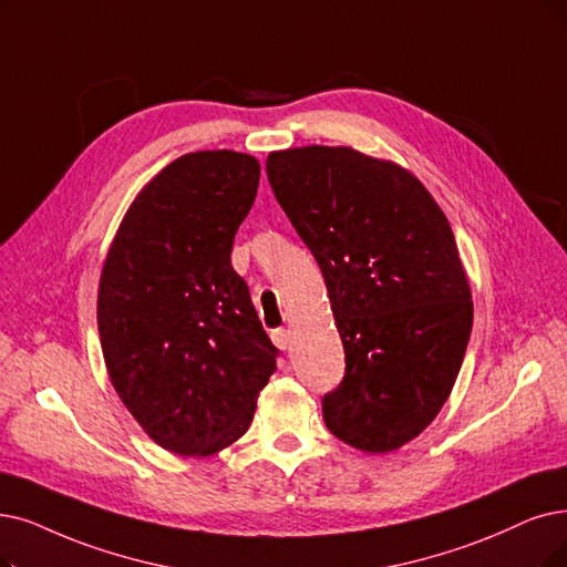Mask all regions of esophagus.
Listing matches in <instances>:
<instances>
[{
	"instance_id": "34e87169",
	"label": "esophagus",
	"mask_w": 567,
	"mask_h": 567,
	"mask_svg": "<svg viewBox=\"0 0 567 567\" xmlns=\"http://www.w3.org/2000/svg\"><path fill=\"white\" fill-rule=\"evenodd\" d=\"M271 342H275L279 349H288L290 347V332L286 328H277L275 332H271Z\"/></svg>"
}]
</instances>
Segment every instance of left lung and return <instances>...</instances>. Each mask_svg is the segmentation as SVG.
Segmentation results:
<instances>
[{
    "label": "left lung",
    "instance_id": "obj_1",
    "mask_svg": "<svg viewBox=\"0 0 567 567\" xmlns=\"http://www.w3.org/2000/svg\"><path fill=\"white\" fill-rule=\"evenodd\" d=\"M267 178L323 271L344 344L326 425L389 454L433 423L463 365L472 290L451 225L410 169L351 146L271 151Z\"/></svg>",
    "mask_w": 567,
    "mask_h": 567
}]
</instances>
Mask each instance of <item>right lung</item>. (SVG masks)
<instances>
[{
  "instance_id": "1",
  "label": "right lung",
  "mask_w": 567,
  "mask_h": 567,
  "mask_svg": "<svg viewBox=\"0 0 567 567\" xmlns=\"http://www.w3.org/2000/svg\"><path fill=\"white\" fill-rule=\"evenodd\" d=\"M258 181L248 153L176 157L134 197L104 258L97 328L109 379L144 433L184 458L237 442L277 370L230 262Z\"/></svg>"
}]
</instances>
